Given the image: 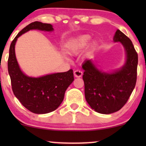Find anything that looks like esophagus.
<instances>
[{
  "label": "esophagus",
  "mask_w": 146,
  "mask_h": 146,
  "mask_svg": "<svg viewBox=\"0 0 146 146\" xmlns=\"http://www.w3.org/2000/svg\"><path fill=\"white\" fill-rule=\"evenodd\" d=\"M82 72L81 70H76L74 72V76L76 78L81 77L82 76Z\"/></svg>",
  "instance_id": "obj_1"
}]
</instances>
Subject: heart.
<instances>
[{"label":"heart","instance_id":"heart-1","mask_svg":"<svg viewBox=\"0 0 146 146\" xmlns=\"http://www.w3.org/2000/svg\"><path fill=\"white\" fill-rule=\"evenodd\" d=\"M91 36L89 35H84L76 39L68 48V52L70 54L78 53L82 49L84 48L90 40Z\"/></svg>","mask_w":146,"mask_h":146}]
</instances>
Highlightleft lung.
<instances>
[{
    "label": "left lung",
    "instance_id": "8db88e82",
    "mask_svg": "<svg viewBox=\"0 0 146 146\" xmlns=\"http://www.w3.org/2000/svg\"><path fill=\"white\" fill-rule=\"evenodd\" d=\"M113 40L120 42L126 52V62L121 69L108 74L98 70L90 60L82 64L86 100L92 108L104 114L115 112L126 104L137 80L138 56L132 42L118 29Z\"/></svg>",
    "mask_w": 146,
    "mask_h": 146
}]
</instances>
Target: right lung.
<instances>
[{
  "label": "right lung",
  "mask_w": 146,
  "mask_h": 146,
  "mask_svg": "<svg viewBox=\"0 0 146 146\" xmlns=\"http://www.w3.org/2000/svg\"><path fill=\"white\" fill-rule=\"evenodd\" d=\"M32 29L53 31L50 24L38 21L24 28L11 42L8 59V71L13 93L20 102L31 112L43 114L54 111L61 104L66 90L74 81V74L70 69L66 72L31 78L22 72L16 58L15 43L20 36Z\"/></svg>",
  "instance_id": "obj_1"
}]
</instances>
